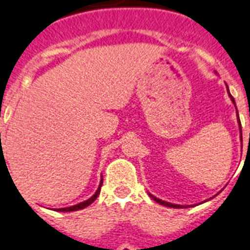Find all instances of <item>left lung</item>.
<instances>
[{
	"label": "left lung",
	"mask_w": 250,
	"mask_h": 250,
	"mask_svg": "<svg viewBox=\"0 0 250 250\" xmlns=\"http://www.w3.org/2000/svg\"><path fill=\"white\" fill-rule=\"evenodd\" d=\"M228 93H229V96H230V100L233 102V104H234V107H236V102H234V99H233V96L230 95V92H229V88H228ZM237 109V108H236ZM237 122H238V127H240V138H241V143H242V132H241V122H240V118H238V112H237ZM148 195L151 197L155 202H158V204L163 205V206H167V208H174V209H184V208H188L186 205H175V204H171V202H166V201H162V199L157 198V197H154L152 194L148 193ZM213 198V197H211Z\"/></svg>",
	"instance_id": "left-lung-1"
}]
</instances>
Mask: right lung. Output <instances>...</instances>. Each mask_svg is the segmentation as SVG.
Listing matches in <instances>:
<instances>
[{"label":"right lung","instance_id":"1","mask_svg":"<svg viewBox=\"0 0 250 250\" xmlns=\"http://www.w3.org/2000/svg\"><path fill=\"white\" fill-rule=\"evenodd\" d=\"M102 185H103V178H102V181H100V185H99V188L96 190V193L93 194L91 198H88L87 201L80 202V204H77V205H73V206H69V208H62V209H57V210H59V211H76V210H80V209H84V208H87V206H89V205L92 204L95 199L98 198V195L100 194V188H102Z\"/></svg>","mask_w":250,"mask_h":250}]
</instances>
